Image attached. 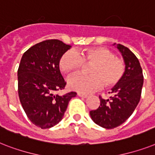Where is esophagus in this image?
Wrapping results in <instances>:
<instances>
[{
	"label": "esophagus",
	"instance_id": "1",
	"mask_svg": "<svg viewBox=\"0 0 155 155\" xmlns=\"http://www.w3.org/2000/svg\"><path fill=\"white\" fill-rule=\"evenodd\" d=\"M77 95L78 96H80V97H82V98H87V96H88L87 94H84V93H81V92H78Z\"/></svg>",
	"mask_w": 155,
	"mask_h": 155
}]
</instances>
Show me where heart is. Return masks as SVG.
<instances>
[{"label":"heart","instance_id":"1","mask_svg":"<svg viewBox=\"0 0 155 155\" xmlns=\"http://www.w3.org/2000/svg\"><path fill=\"white\" fill-rule=\"evenodd\" d=\"M84 64H92L89 69L91 75H75L68 80L69 87L80 92H91L100 88L103 84L106 87L115 86L126 72L124 60L104 47L89 48L80 53L68 49L59 61L60 70L64 73L79 71Z\"/></svg>","mask_w":155,"mask_h":155}]
</instances>
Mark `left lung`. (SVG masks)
<instances>
[{
    "instance_id": "1",
    "label": "left lung",
    "mask_w": 155,
    "mask_h": 155,
    "mask_svg": "<svg viewBox=\"0 0 155 155\" xmlns=\"http://www.w3.org/2000/svg\"><path fill=\"white\" fill-rule=\"evenodd\" d=\"M126 64V72L119 84L111 89L110 99L99 95L100 105L90 111L96 124L113 129L123 124L134 112L139 104L143 84V70L138 58L128 48L117 45Z\"/></svg>"
}]
</instances>
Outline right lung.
<instances>
[{"label":"right lung","mask_w":155,"mask_h":155,"mask_svg":"<svg viewBox=\"0 0 155 155\" xmlns=\"http://www.w3.org/2000/svg\"><path fill=\"white\" fill-rule=\"evenodd\" d=\"M70 48L59 40H47L28 49L21 58L17 71L20 101L30 121L42 129L61 121L70 99L76 95L75 91L62 96L56 93L67 84L59 61Z\"/></svg>","instance_id":"add662e5"}]
</instances>
